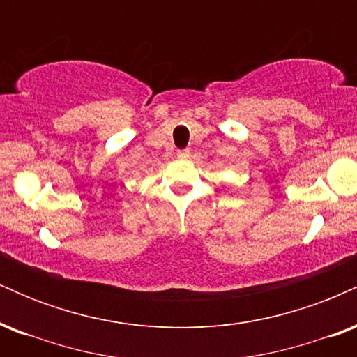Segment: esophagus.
I'll list each match as a JSON object with an SVG mask.
<instances>
[{
    "mask_svg": "<svg viewBox=\"0 0 357 357\" xmlns=\"http://www.w3.org/2000/svg\"><path fill=\"white\" fill-rule=\"evenodd\" d=\"M188 158H190V151L188 149L178 151V159H188Z\"/></svg>",
    "mask_w": 357,
    "mask_h": 357,
    "instance_id": "obj_1",
    "label": "esophagus"
}]
</instances>
